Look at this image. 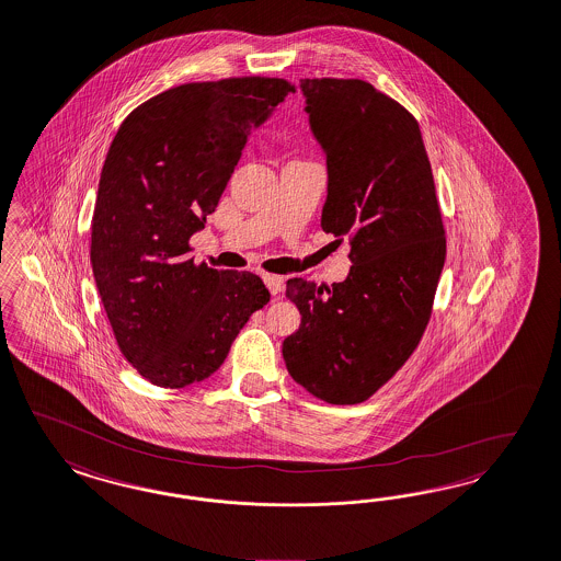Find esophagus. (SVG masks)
I'll return each mask as SVG.
<instances>
[{
    "label": "esophagus",
    "instance_id": "34e87169",
    "mask_svg": "<svg viewBox=\"0 0 561 561\" xmlns=\"http://www.w3.org/2000/svg\"><path fill=\"white\" fill-rule=\"evenodd\" d=\"M263 282H265V286L270 288L271 294L273 296H277V294H282L284 291V277L282 275H273V273H265L263 275Z\"/></svg>",
    "mask_w": 561,
    "mask_h": 561
}]
</instances>
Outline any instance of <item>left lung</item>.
<instances>
[{"label":"left lung","instance_id":"8db88e82","mask_svg":"<svg viewBox=\"0 0 561 561\" xmlns=\"http://www.w3.org/2000/svg\"><path fill=\"white\" fill-rule=\"evenodd\" d=\"M310 130L328 157L321 228L350 240L348 277L288 279L302 321L284 340L296 383L360 404L419 346L445 263V230L419 122L358 78H305Z\"/></svg>","mask_w":561,"mask_h":561}]
</instances>
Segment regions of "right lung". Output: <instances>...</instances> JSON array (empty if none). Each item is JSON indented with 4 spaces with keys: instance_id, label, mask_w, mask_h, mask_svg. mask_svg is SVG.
Masks as SVG:
<instances>
[{
    "instance_id": "right-lung-1",
    "label": "right lung",
    "mask_w": 561,
    "mask_h": 561,
    "mask_svg": "<svg viewBox=\"0 0 561 561\" xmlns=\"http://www.w3.org/2000/svg\"><path fill=\"white\" fill-rule=\"evenodd\" d=\"M288 93L284 78L180 84L138 105L112 140L91 265L117 346L153 386L211 377L270 302L254 273L194 265L188 240L215 211L252 130Z\"/></svg>"
}]
</instances>
